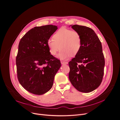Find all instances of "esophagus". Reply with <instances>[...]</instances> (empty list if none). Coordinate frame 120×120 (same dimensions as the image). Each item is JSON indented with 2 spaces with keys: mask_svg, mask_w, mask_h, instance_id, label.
<instances>
[{
  "mask_svg": "<svg viewBox=\"0 0 120 120\" xmlns=\"http://www.w3.org/2000/svg\"><path fill=\"white\" fill-rule=\"evenodd\" d=\"M61 63L62 64H68V62H64V61H61Z\"/></svg>",
  "mask_w": 120,
  "mask_h": 120,
  "instance_id": "1",
  "label": "esophagus"
}]
</instances>
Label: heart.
Wrapping results in <instances>:
<instances>
[{"instance_id":"heart-1","label":"heart","mask_w":120,"mask_h":120,"mask_svg":"<svg viewBox=\"0 0 120 120\" xmlns=\"http://www.w3.org/2000/svg\"><path fill=\"white\" fill-rule=\"evenodd\" d=\"M47 45L52 56H55L61 47L58 57L61 60L67 59L79 53L82 46V38L78 31L63 27L54 34L53 39L48 40Z\"/></svg>"}]
</instances>
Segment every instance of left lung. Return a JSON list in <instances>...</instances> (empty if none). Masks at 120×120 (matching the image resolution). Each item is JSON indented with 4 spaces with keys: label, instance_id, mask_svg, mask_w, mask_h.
Segmentation results:
<instances>
[{
    "label": "left lung",
    "instance_id": "left-lung-1",
    "mask_svg": "<svg viewBox=\"0 0 120 120\" xmlns=\"http://www.w3.org/2000/svg\"><path fill=\"white\" fill-rule=\"evenodd\" d=\"M71 26L81 35L82 46L79 53L68 63L69 79L78 91L90 92L99 86L103 77L105 60L101 43L91 28Z\"/></svg>",
    "mask_w": 120,
    "mask_h": 120
}]
</instances>
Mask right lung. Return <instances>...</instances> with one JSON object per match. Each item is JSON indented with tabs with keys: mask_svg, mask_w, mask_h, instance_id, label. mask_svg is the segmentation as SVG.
<instances>
[{
	"mask_svg": "<svg viewBox=\"0 0 120 120\" xmlns=\"http://www.w3.org/2000/svg\"><path fill=\"white\" fill-rule=\"evenodd\" d=\"M55 25L35 27L21 39L16 57L18 80L28 91L35 95L48 92L61 66L50 53L47 41L57 29Z\"/></svg>",
	"mask_w": 120,
	"mask_h": 120,
	"instance_id": "obj_1",
	"label": "right lung"
}]
</instances>
